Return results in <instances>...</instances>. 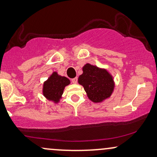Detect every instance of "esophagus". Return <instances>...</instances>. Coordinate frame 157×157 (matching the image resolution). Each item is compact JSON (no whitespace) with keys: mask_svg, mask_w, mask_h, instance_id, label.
<instances>
[{"mask_svg":"<svg viewBox=\"0 0 157 157\" xmlns=\"http://www.w3.org/2000/svg\"><path fill=\"white\" fill-rule=\"evenodd\" d=\"M71 82H72V83H77V77H75V78H73L72 80H71Z\"/></svg>","mask_w":157,"mask_h":157,"instance_id":"esophagus-1","label":"esophagus"}]
</instances>
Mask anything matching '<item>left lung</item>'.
<instances>
[{"mask_svg":"<svg viewBox=\"0 0 157 157\" xmlns=\"http://www.w3.org/2000/svg\"><path fill=\"white\" fill-rule=\"evenodd\" d=\"M82 71L83 73L79 77L78 82L83 86L91 101L102 102L111 96L114 84L107 71L89 63L85 65Z\"/></svg>","mask_w":157,"mask_h":157,"instance_id":"8db88e82","label":"left lung"}]
</instances>
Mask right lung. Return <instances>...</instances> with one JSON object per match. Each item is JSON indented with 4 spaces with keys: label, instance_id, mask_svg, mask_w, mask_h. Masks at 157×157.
I'll return each mask as SVG.
<instances>
[{
    "label": "right lung",
    "instance_id": "obj_1",
    "mask_svg": "<svg viewBox=\"0 0 157 157\" xmlns=\"http://www.w3.org/2000/svg\"><path fill=\"white\" fill-rule=\"evenodd\" d=\"M69 83V80L66 77H61L57 72H54L44 82L43 93L48 100L57 102L61 98L65 86Z\"/></svg>",
    "mask_w": 157,
    "mask_h": 157
}]
</instances>
